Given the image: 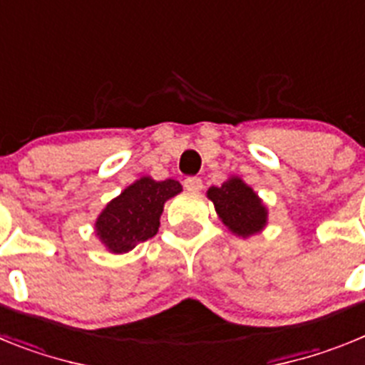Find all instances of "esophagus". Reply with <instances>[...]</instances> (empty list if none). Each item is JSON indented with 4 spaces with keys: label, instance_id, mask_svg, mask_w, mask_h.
Masks as SVG:
<instances>
[{
    "label": "esophagus",
    "instance_id": "esophagus-1",
    "mask_svg": "<svg viewBox=\"0 0 365 365\" xmlns=\"http://www.w3.org/2000/svg\"><path fill=\"white\" fill-rule=\"evenodd\" d=\"M185 188L188 190V192H201L202 180L197 179V177H188V179L185 180Z\"/></svg>",
    "mask_w": 365,
    "mask_h": 365
}]
</instances>
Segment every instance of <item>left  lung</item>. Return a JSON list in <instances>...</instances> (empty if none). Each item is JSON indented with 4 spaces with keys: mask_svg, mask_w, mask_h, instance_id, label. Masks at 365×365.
<instances>
[{
    "mask_svg": "<svg viewBox=\"0 0 365 365\" xmlns=\"http://www.w3.org/2000/svg\"><path fill=\"white\" fill-rule=\"evenodd\" d=\"M206 197L214 202L222 225L237 237L248 240L269 225L267 205L240 175H230L221 186H210Z\"/></svg>",
    "mask_w": 365,
    "mask_h": 365,
    "instance_id": "obj_1",
    "label": "left lung"
}]
</instances>
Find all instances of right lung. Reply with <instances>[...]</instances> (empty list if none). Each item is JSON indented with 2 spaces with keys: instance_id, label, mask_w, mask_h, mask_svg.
Masks as SVG:
<instances>
[{
  "instance_id": "right-lung-1",
  "label": "right lung",
  "mask_w": 365,
  "mask_h": 365,
  "mask_svg": "<svg viewBox=\"0 0 365 365\" xmlns=\"http://www.w3.org/2000/svg\"><path fill=\"white\" fill-rule=\"evenodd\" d=\"M182 192L179 180H155L144 175L125 186L104 206L95 221V234L111 254H125L153 237L160 227L164 202Z\"/></svg>"
}]
</instances>
